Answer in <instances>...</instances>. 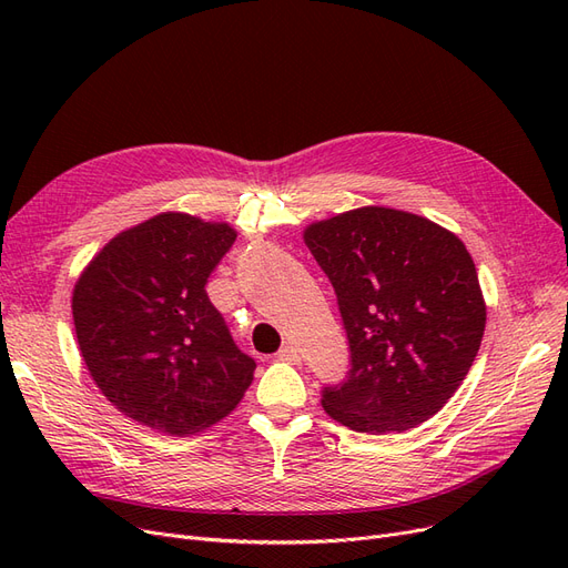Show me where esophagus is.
I'll use <instances>...</instances> for the list:
<instances>
[{
	"instance_id": "1",
	"label": "esophagus",
	"mask_w": 568,
	"mask_h": 568,
	"mask_svg": "<svg viewBox=\"0 0 568 568\" xmlns=\"http://www.w3.org/2000/svg\"><path fill=\"white\" fill-rule=\"evenodd\" d=\"M280 359H284V363L288 365H301V353L296 346H284L280 353H277Z\"/></svg>"
}]
</instances>
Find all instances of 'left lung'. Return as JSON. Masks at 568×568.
<instances>
[{"instance_id": "obj_1", "label": "left lung", "mask_w": 568, "mask_h": 568, "mask_svg": "<svg viewBox=\"0 0 568 568\" xmlns=\"http://www.w3.org/2000/svg\"><path fill=\"white\" fill-rule=\"evenodd\" d=\"M303 242L329 277L351 372L322 407L359 434H403L453 398L486 332V301L462 239L428 217L363 205L311 222Z\"/></svg>"}]
</instances>
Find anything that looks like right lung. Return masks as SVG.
<instances>
[{"instance_id": "1", "label": "right lung", "mask_w": 568, "mask_h": 568, "mask_svg": "<svg viewBox=\"0 0 568 568\" xmlns=\"http://www.w3.org/2000/svg\"><path fill=\"white\" fill-rule=\"evenodd\" d=\"M230 222L165 211L115 234L73 286L80 355L106 400L168 436L203 432L242 403L255 363L205 294L234 244Z\"/></svg>"}]
</instances>
